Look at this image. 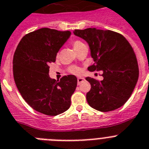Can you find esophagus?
Returning a JSON list of instances; mask_svg holds the SVG:
<instances>
[{
  "mask_svg": "<svg viewBox=\"0 0 149 149\" xmlns=\"http://www.w3.org/2000/svg\"><path fill=\"white\" fill-rule=\"evenodd\" d=\"M85 80V79L84 78V77H79L78 79H77V82H78V85H80V84L82 83V82H84Z\"/></svg>",
  "mask_w": 149,
  "mask_h": 149,
  "instance_id": "34e87169",
  "label": "esophagus"
}]
</instances>
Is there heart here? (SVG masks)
Segmentation results:
<instances>
[{"instance_id":"heart-1","label":"heart","mask_w":149,"mask_h":149,"mask_svg":"<svg viewBox=\"0 0 149 149\" xmlns=\"http://www.w3.org/2000/svg\"><path fill=\"white\" fill-rule=\"evenodd\" d=\"M84 44L82 43V42H80V41L79 40H75L74 42H73V49H74L75 50H77L79 49V48H80L82 46H83ZM70 71L72 72L73 73H74V74H78V73H79L80 72V70L79 68H78V67H70Z\"/></svg>"}]
</instances>
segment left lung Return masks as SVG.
Here are the masks:
<instances>
[{"label":"left lung","mask_w":149,"mask_h":149,"mask_svg":"<svg viewBox=\"0 0 149 149\" xmlns=\"http://www.w3.org/2000/svg\"><path fill=\"white\" fill-rule=\"evenodd\" d=\"M74 35L88 44L93 65L91 72L103 71V79L87 77L91 90L86 94L89 106L100 112L122 107L130 98L139 78V67L133 48L121 34L95 28L75 30Z\"/></svg>","instance_id":"obj_1"}]
</instances>
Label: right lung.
Listing matches in <instances>:
<instances>
[{"mask_svg":"<svg viewBox=\"0 0 149 149\" xmlns=\"http://www.w3.org/2000/svg\"><path fill=\"white\" fill-rule=\"evenodd\" d=\"M71 35L43 28L22 37L13 56V76L23 99L34 110L47 116H58L70 107L76 90L74 75L63 76L60 81L49 77V64L55 62L57 53Z\"/></svg>","mask_w":149,"mask_h":149,"instance_id":"right-lung-1","label":"right lung"}]
</instances>
